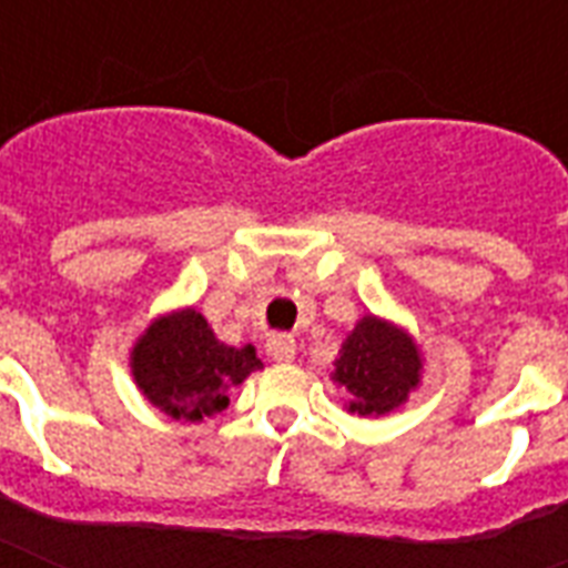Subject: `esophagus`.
<instances>
[{
  "mask_svg": "<svg viewBox=\"0 0 568 568\" xmlns=\"http://www.w3.org/2000/svg\"><path fill=\"white\" fill-rule=\"evenodd\" d=\"M265 351L274 363H292L294 354H297V342L288 333H274V336L267 338Z\"/></svg>",
  "mask_w": 568,
  "mask_h": 568,
  "instance_id": "esophagus-1",
  "label": "esophagus"
}]
</instances>
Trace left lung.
Instances as JSON below:
<instances>
[{
    "instance_id": "8db88e82",
    "label": "left lung",
    "mask_w": 568,
    "mask_h": 568,
    "mask_svg": "<svg viewBox=\"0 0 568 568\" xmlns=\"http://www.w3.org/2000/svg\"><path fill=\"white\" fill-rule=\"evenodd\" d=\"M333 383L347 388L345 409L359 418L395 413L422 386L424 356L413 333L379 315H363L338 347Z\"/></svg>"
}]
</instances>
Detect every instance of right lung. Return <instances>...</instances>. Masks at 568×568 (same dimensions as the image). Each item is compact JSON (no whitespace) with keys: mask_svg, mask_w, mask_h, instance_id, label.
I'll return each instance as SVG.
<instances>
[{"mask_svg":"<svg viewBox=\"0 0 568 568\" xmlns=\"http://www.w3.org/2000/svg\"><path fill=\"white\" fill-rule=\"evenodd\" d=\"M141 395L176 422H203L230 404V388L262 368L253 345H223L194 306L150 321L129 351Z\"/></svg>","mask_w":568,"mask_h":568,"instance_id":"add662e5","label":"right lung"}]
</instances>
